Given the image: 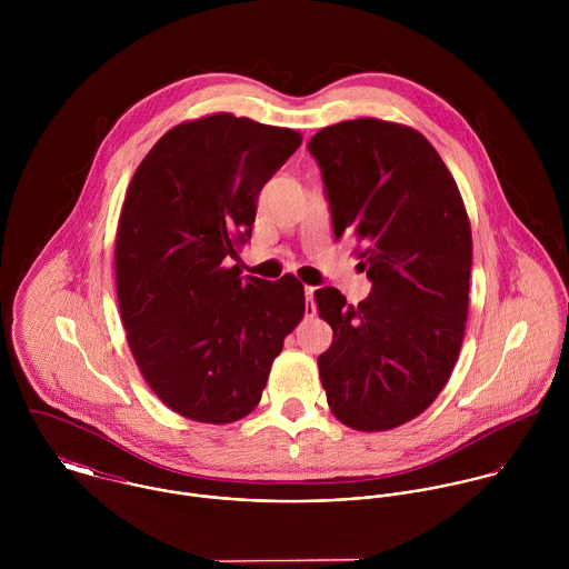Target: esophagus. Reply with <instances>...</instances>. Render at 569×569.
I'll return each mask as SVG.
<instances>
[{
    "instance_id": "34e87169",
    "label": "esophagus",
    "mask_w": 569,
    "mask_h": 569,
    "mask_svg": "<svg viewBox=\"0 0 569 569\" xmlns=\"http://www.w3.org/2000/svg\"><path fill=\"white\" fill-rule=\"evenodd\" d=\"M305 293H307V316H313L316 313V287H305Z\"/></svg>"
}]
</instances>
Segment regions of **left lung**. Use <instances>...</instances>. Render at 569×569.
I'll use <instances>...</instances> for the list:
<instances>
[{
    "mask_svg": "<svg viewBox=\"0 0 569 569\" xmlns=\"http://www.w3.org/2000/svg\"><path fill=\"white\" fill-rule=\"evenodd\" d=\"M335 239L363 243L372 291L357 307L316 291L330 348L318 357L330 411L357 431L422 413L449 381L469 313L471 223L460 190L416 129L377 118L318 131Z\"/></svg>",
    "mask_w": 569,
    "mask_h": 569,
    "instance_id": "obj_1",
    "label": "left lung"
}]
</instances>
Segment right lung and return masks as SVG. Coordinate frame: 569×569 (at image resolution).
<instances>
[{
    "mask_svg": "<svg viewBox=\"0 0 569 569\" xmlns=\"http://www.w3.org/2000/svg\"><path fill=\"white\" fill-rule=\"evenodd\" d=\"M302 136L232 113L181 122L138 166L118 221L116 289L133 359L172 411L212 425L258 406L305 287L241 276L262 186Z\"/></svg>",
    "mask_w": 569,
    "mask_h": 569,
    "instance_id": "add662e5",
    "label": "right lung"
}]
</instances>
